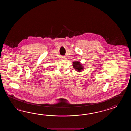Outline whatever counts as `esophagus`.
<instances>
[{
	"label": "esophagus",
	"mask_w": 131,
	"mask_h": 131,
	"mask_svg": "<svg viewBox=\"0 0 131 131\" xmlns=\"http://www.w3.org/2000/svg\"><path fill=\"white\" fill-rule=\"evenodd\" d=\"M61 59L62 60H64V59H66V57L64 56H62L61 57Z\"/></svg>",
	"instance_id": "esophagus-1"
}]
</instances>
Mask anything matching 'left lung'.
<instances>
[{
  "label": "left lung",
  "instance_id": "left-lung-1",
  "mask_svg": "<svg viewBox=\"0 0 131 131\" xmlns=\"http://www.w3.org/2000/svg\"><path fill=\"white\" fill-rule=\"evenodd\" d=\"M73 68L75 69V70L78 72H81L82 71L83 68L82 66V64H80V62L79 61L73 62Z\"/></svg>",
  "mask_w": 131,
  "mask_h": 131
}]
</instances>
